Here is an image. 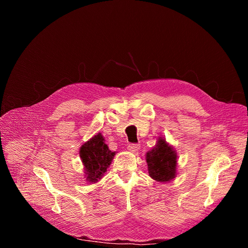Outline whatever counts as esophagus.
Returning <instances> with one entry per match:
<instances>
[{"mask_svg":"<svg viewBox=\"0 0 248 248\" xmlns=\"http://www.w3.org/2000/svg\"><path fill=\"white\" fill-rule=\"evenodd\" d=\"M127 149H128L129 152L136 153V152H138L140 150V145H138V144H131V145H128Z\"/></svg>","mask_w":248,"mask_h":248,"instance_id":"esophagus-1","label":"esophagus"}]
</instances>
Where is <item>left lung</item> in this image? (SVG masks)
<instances>
[{
  "label": "left lung",
  "mask_w": 248,
  "mask_h": 248,
  "mask_svg": "<svg viewBox=\"0 0 248 248\" xmlns=\"http://www.w3.org/2000/svg\"><path fill=\"white\" fill-rule=\"evenodd\" d=\"M148 171L154 180L167 183L176 176L177 153L168 142L160 138L155 147L146 155Z\"/></svg>",
  "instance_id": "8db88e82"
}]
</instances>
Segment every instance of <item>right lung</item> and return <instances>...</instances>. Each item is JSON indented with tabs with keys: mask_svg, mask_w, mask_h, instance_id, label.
Wrapping results in <instances>:
<instances>
[{
	"mask_svg": "<svg viewBox=\"0 0 248 248\" xmlns=\"http://www.w3.org/2000/svg\"><path fill=\"white\" fill-rule=\"evenodd\" d=\"M79 154L89 183H96L102 178L115 155V152L108 149L100 133L83 144Z\"/></svg>",
	"mask_w": 248,
	"mask_h": 248,
	"instance_id": "obj_1",
	"label": "right lung"
}]
</instances>
